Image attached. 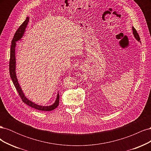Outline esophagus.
<instances>
[{
    "instance_id": "1",
    "label": "esophagus",
    "mask_w": 151,
    "mask_h": 151,
    "mask_svg": "<svg viewBox=\"0 0 151 151\" xmlns=\"http://www.w3.org/2000/svg\"><path fill=\"white\" fill-rule=\"evenodd\" d=\"M80 68H81V70H84V65H81V66L80 67Z\"/></svg>"
}]
</instances>
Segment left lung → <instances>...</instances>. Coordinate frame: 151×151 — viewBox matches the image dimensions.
<instances>
[{
  "instance_id": "8db88e82",
  "label": "left lung",
  "mask_w": 151,
  "mask_h": 151,
  "mask_svg": "<svg viewBox=\"0 0 151 151\" xmlns=\"http://www.w3.org/2000/svg\"><path fill=\"white\" fill-rule=\"evenodd\" d=\"M132 33H133V35H134V37H135V38L138 41V42H140V37H139V35H138V33L137 32V31H136V29L134 28V27H132Z\"/></svg>"
}]
</instances>
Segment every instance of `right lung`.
I'll return each instance as SVG.
<instances>
[{"label": "right lung", "mask_w": 151, "mask_h": 151, "mask_svg": "<svg viewBox=\"0 0 151 151\" xmlns=\"http://www.w3.org/2000/svg\"><path fill=\"white\" fill-rule=\"evenodd\" d=\"M29 17H27L26 19L24 21L18 29L16 31V33L14 36V38L12 40L11 42V52H10V62H9V72L12 81V83L14 85L15 88H16L18 93H19L21 98L22 99V101L26 103L27 105L31 106V108H33L35 109H38L41 111H52L54 109H55L59 104V96L58 92L57 95V98L55 99V101L54 102L53 104L50 105V106H42V105H40L33 102L31 100L28 99L26 98L24 95L23 91L22 90L21 87L18 82V79L17 78L16 75V42L17 41L21 40V38L23 37L24 33L26 31V29L27 28V26L28 24Z\"/></svg>", "instance_id": "obj_1"}]
</instances>
